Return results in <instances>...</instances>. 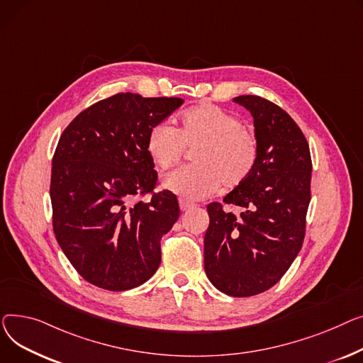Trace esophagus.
Wrapping results in <instances>:
<instances>
[{
    "label": "esophagus",
    "instance_id": "1",
    "mask_svg": "<svg viewBox=\"0 0 363 363\" xmlns=\"http://www.w3.org/2000/svg\"><path fill=\"white\" fill-rule=\"evenodd\" d=\"M180 209L184 212V211H190V209H194L196 205L195 203H191V202H189V201H184V199H180Z\"/></svg>",
    "mask_w": 363,
    "mask_h": 363
}]
</instances>
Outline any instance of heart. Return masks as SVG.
<instances>
[{"mask_svg": "<svg viewBox=\"0 0 363 363\" xmlns=\"http://www.w3.org/2000/svg\"><path fill=\"white\" fill-rule=\"evenodd\" d=\"M191 154L195 165L176 169L162 179V187L186 199H202L223 187L242 186L258 161V145L243 123L220 106L202 104L184 111L176 130L167 123L155 124L146 139L147 154L162 169L174 167Z\"/></svg>", "mask_w": 363, "mask_h": 363, "instance_id": "1", "label": "heart"}]
</instances>
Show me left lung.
Returning a JSON list of instances; mask_svg holds the SVG:
<instances>
[{"instance_id":"1","label":"left lung","mask_w":363,"mask_h":363,"mask_svg":"<svg viewBox=\"0 0 363 363\" xmlns=\"http://www.w3.org/2000/svg\"><path fill=\"white\" fill-rule=\"evenodd\" d=\"M233 101L253 117L258 161L250 177L223 199L239 216L217 202L206 206L203 264L220 291L247 297L279 283L302 247L312 161L299 125L279 105L257 95Z\"/></svg>"}]
</instances>
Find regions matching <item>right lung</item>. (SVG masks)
<instances>
[{
	"mask_svg": "<svg viewBox=\"0 0 363 363\" xmlns=\"http://www.w3.org/2000/svg\"><path fill=\"white\" fill-rule=\"evenodd\" d=\"M182 98L117 94L82 111L52 158L50 196L55 239L88 283L111 291L147 281L161 264V238L180 216L172 191L135 198L157 186L149 130Z\"/></svg>",
	"mask_w": 363,
	"mask_h": 363,
	"instance_id": "obj_1",
	"label": "right lung"
}]
</instances>
